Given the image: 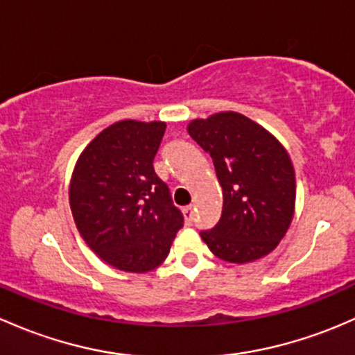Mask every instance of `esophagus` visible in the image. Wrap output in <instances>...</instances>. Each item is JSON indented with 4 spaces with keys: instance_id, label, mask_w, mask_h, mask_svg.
Returning a JSON list of instances; mask_svg holds the SVG:
<instances>
[{
    "instance_id": "esophagus-1",
    "label": "esophagus",
    "mask_w": 355,
    "mask_h": 355,
    "mask_svg": "<svg viewBox=\"0 0 355 355\" xmlns=\"http://www.w3.org/2000/svg\"><path fill=\"white\" fill-rule=\"evenodd\" d=\"M193 209V204H189V206H185V207H182V211L184 212H190Z\"/></svg>"
}]
</instances>
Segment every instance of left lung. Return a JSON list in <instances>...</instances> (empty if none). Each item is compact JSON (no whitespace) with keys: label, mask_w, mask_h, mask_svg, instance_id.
<instances>
[{"label":"left lung","mask_w":355,"mask_h":355,"mask_svg":"<svg viewBox=\"0 0 355 355\" xmlns=\"http://www.w3.org/2000/svg\"><path fill=\"white\" fill-rule=\"evenodd\" d=\"M200 122L218 132L221 158L214 196L192 226L206 241L240 243L293 197V141L277 110L246 93L219 98Z\"/></svg>","instance_id":"left-lung-1"}]
</instances>
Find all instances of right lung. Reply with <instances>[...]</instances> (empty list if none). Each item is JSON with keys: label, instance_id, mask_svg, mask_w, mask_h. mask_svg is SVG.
<instances>
[{"label": "right lung", "instance_id": "add662e5", "mask_svg": "<svg viewBox=\"0 0 355 355\" xmlns=\"http://www.w3.org/2000/svg\"><path fill=\"white\" fill-rule=\"evenodd\" d=\"M182 129L156 88H121L95 103L78 128L73 187L89 214L122 234L158 233L156 182Z\"/></svg>", "mask_w": 355, "mask_h": 355}]
</instances>
